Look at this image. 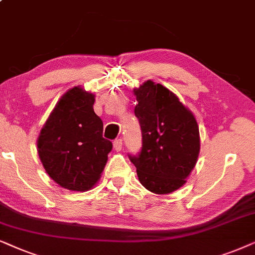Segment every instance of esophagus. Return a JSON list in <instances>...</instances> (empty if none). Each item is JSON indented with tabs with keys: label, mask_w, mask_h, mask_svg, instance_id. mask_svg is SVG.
<instances>
[{
	"label": "esophagus",
	"mask_w": 255,
	"mask_h": 255,
	"mask_svg": "<svg viewBox=\"0 0 255 255\" xmlns=\"http://www.w3.org/2000/svg\"><path fill=\"white\" fill-rule=\"evenodd\" d=\"M113 145H114L115 150L120 151L122 149V140H121V138H117V140H114Z\"/></svg>",
	"instance_id": "obj_1"
}]
</instances>
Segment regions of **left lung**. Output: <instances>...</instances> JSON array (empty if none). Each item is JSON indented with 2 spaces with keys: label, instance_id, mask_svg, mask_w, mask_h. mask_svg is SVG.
Returning <instances> with one entry per match:
<instances>
[{
  "label": "left lung",
  "instance_id": "8db88e82",
  "mask_svg": "<svg viewBox=\"0 0 255 255\" xmlns=\"http://www.w3.org/2000/svg\"><path fill=\"white\" fill-rule=\"evenodd\" d=\"M134 113L142 131V148L129 155L141 184L157 195H167L185 184L201 149L196 118L176 94L147 80L134 88Z\"/></svg>",
  "mask_w": 255,
  "mask_h": 255
}]
</instances>
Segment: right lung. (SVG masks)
<instances>
[{"label": "right lung", "instance_id": "1", "mask_svg": "<svg viewBox=\"0 0 255 255\" xmlns=\"http://www.w3.org/2000/svg\"><path fill=\"white\" fill-rule=\"evenodd\" d=\"M94 94L76 86L60 98L44 124L37 148L47 175L62 188L87 191L99 181L113 148L103 137Z\"/></svg>", "mask_w": 255, "mask_h": 255}]
</instances>
